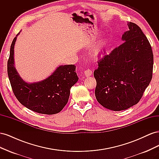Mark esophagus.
<instances>
[{"instance_id":"34e87169","label":"esophagus","mask_w":159,"mask_h":159,"mask_svg":"<svg viewBox=\"0 0 159 159\" xmlns=\"http://www.w3.org/2000/svg\"><path fill=\"white\" fill-rule=\"evenodd\" d=\"M84 74H85V75L86 77H89L90 75H91V74H92V71L90 70H86L85 71H84Z\"/></svg>"}]
</instances>
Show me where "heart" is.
<instances>
[{
    "label": "heart",
    "instance_id": "1",
    "mask_svg": "<svg viewBox=\"0 0 159 159\" xmlns=\"http://www.w3.org/2000/svg\"><path fill=\"white\" fill-rule=\"evenodd\" d=\"M108 46V42L107 40H103L100 41L97 46H95L94 48L93 53H92V56L93 57H95V58H98V57L102 56L104 52L106 50L107 47Z\"/></svg>",
    "mask_w": 159,
    "mask_h": 159
}]
</instances>
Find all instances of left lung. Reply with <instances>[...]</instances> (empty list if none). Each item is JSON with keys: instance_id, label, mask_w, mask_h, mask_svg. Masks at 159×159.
I'll list each match as a JSON object with an SVG mask.
<instances>
[{"instance_id": "1", "label": "left lung", "mask_w": 159, "mask_h": 159, "mask_svg": "<svg viewBox=\"0 0 159 159\" xmlns=\"http://www.w3.org/2000/svg\"><path fill=\"white\" fill-rule=\"evenodd\" d=\"M129 30L122 36V44L98 61L94 71L95 98L104 107L127 109L137 104L152 76L153 54L141 28L129 22Z\"/></svg>"}]
</instances>
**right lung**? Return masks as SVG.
<instances>
[{
  "label": "right lung",
  "mask_w": 159,
  "mask_h": 159,
  "mask_svg": "<svg viewBox=\"0 0 159 159\" xmlns=\"http://www.w3.org/2000/svg\"><path fill=\"white\" fill-rule=\"evenodd\" d=\"M19 34L12 42L7 63L8 75L14 95L24 106L34 112L46 115L60 112L68 102L71 88L78 80L75 66H60L44 80L32 84L25 82L14 67V48Z\"/></svg>",
  "instance_id": "1"
}]
</instances>
